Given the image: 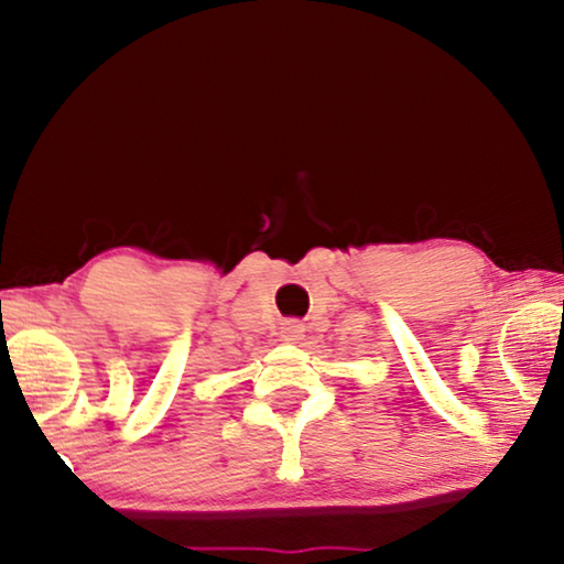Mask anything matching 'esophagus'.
Instances as JSON below:
<instances>
[{
    "mask_svg": "<svg viewBox=\"0 0 564 564\" xmlns=\"http://www.w3.org/2000/svg\"><path fill=\"white\" fill-rule=\"evenodd\" d=\"M303 330H305L303 323L295 321V318L282 323V338H284V341H300V336H303Z\"/></svg>",
    "mask_w": 564,
    "mask_h": 564,
    "instance_id": "1",
    "label": "esophagus"
}]
</instances>
